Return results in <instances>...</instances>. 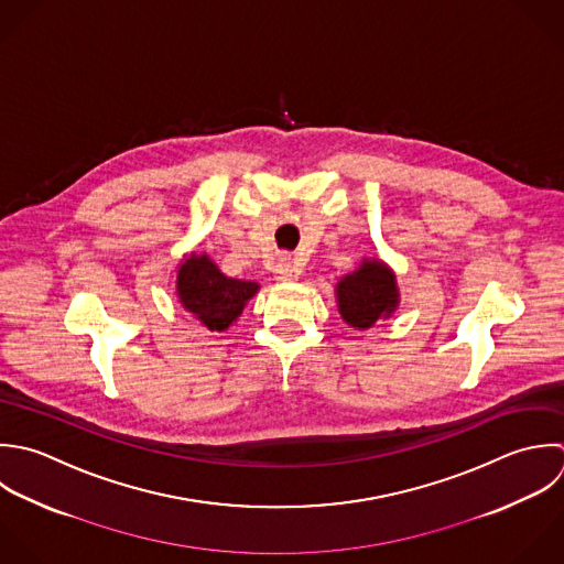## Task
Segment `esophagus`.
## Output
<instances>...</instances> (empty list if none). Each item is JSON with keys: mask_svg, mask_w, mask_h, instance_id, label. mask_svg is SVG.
Listing matches in <instances>:
<instances>
[{"mask_svg": "<svg viewBox=\"0 0 564 564\" xmlns=\"http://www.w3.org/2000/svg\"><path fill=\"white\" fill-rule=\"evenodd\" d=\"M272 270H274V279H279V281H290L296 274V265L290 257H281Z\"/></svg>", "mask_w": 564, "mask_h": 564, "instance_id": "34e87169", "label": "esophagus"}]
</instances>
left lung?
Instances as JSON below:
<instances>
[{
  "label": "left lung",
  "mask_w": 564,
  "mask_h": 564,
  "mask_svg": "<svg viewBox=\"0 0 564 564\" xmlns=\"http://www.w3.org/2000/svg\"><path fill=\"white\" fill-rule=\"evenodd\" d=\"M336 301L347 325L369 329L398 310L400 290L395 274L380 259H365L356 272L338 281Z\"/></svg>",
  "instance_id": "1"
}]
</instances>
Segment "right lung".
Here are the masks:
<instances>
[{
  "mask_svg": "<svg viewBox=\"0 0 564 564\" xmlns=\"http://www.w3.org/2000/svg\"><path fill=\"white\" fill-rule=\"evenodd\" d=\"M259 292V283L226 276L208 254H191L177 270V299L206 329L226 332Z\"/></svg>",
  "mask_w": 564,
  "mask_h": 564,
  "instance_id": "1",
  "label": "right lung"
}]
</instances>
